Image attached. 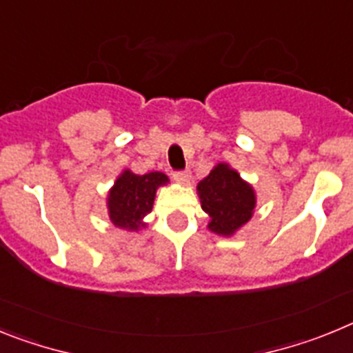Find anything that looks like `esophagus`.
<instances>
[{"label":"esophagus","mask_w":353,"mask_h":353,"mask_svg":"<svg viewBox=\"0 0 353 353\" xmlns=\"http://www.w3.org/2000/svg\"><path fill=\"white\" fill-rule=\"evenodd\" d=\"M173 179L179 183H183V185H185V183H189V180H191V173H189V171H174Z\"/></svg>","instance_id":"obj_1"}]
</instances>
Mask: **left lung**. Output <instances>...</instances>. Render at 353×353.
I'll return each mask as SVG.
<instances>
[{"mask_svg":"<svg viewBox=\"0 0 353 353\" xmlns=\"http://www.w3.org/2000/svg\"><path fill=\"white\" fill-rule=\"evenodd\" d=\"M201 208L210 215L208 230L230 236L254 214L256 194L248 182L228 164H217L207 179L198 183Z\"/></svg>","mask_w":353,"mask_h":353,"instance_id":"8db88e82","label":"left lung"}]
</instances>
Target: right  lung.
Returning <instances> with one entry per match:
<instances>
[{"instance_id": "1", "label": "right lung", "mask_w": 353, "mask_h": 353, "mask_svg": "<svg viewBox=\"0 0 353 353\" xmlns=\"http://www.w3.org/2000/svg\"><path fill=\"white\" fill-rule=\"evenodd\" d=\"M168 182V176L161 171H152L146 174H134L129 170L123 171L108 196L111 223L129 232H138L145 228L146 224L143 219L152 212L155 192Z\"/></svg>"}]
</instances>
